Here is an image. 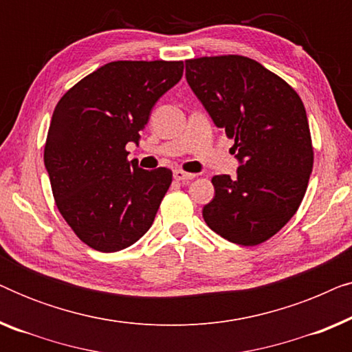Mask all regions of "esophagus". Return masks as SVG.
I'll return each instance as SVG.
<instances>
[{
	"instance_id": "34e87169",
	"label": "esophagus",
	"mask_w": 352,
	"mask_h": 352,
	"mask_svg": "<svg viewBox=\"0 0 352 352\" xmlns=\"http://www.w3.org/2000/svg\"><path fill=\"white\" fill-rule=\"evenodd\" d=\"M173 177H175L176 181L186 182V181L194 179L195 175H194V173H186V171H182V170H175V171H173Z\"/></svg>"
}]
</instances>
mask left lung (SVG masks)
Returning <instances> with one entry per match:
<instances>
[{"label": "left lung", "mask_w": 352, "mask_h": 352, "mask_svg": "<svg viewBox=\"0 0 352 352\" xmlns=\"http://www.w3.org/2000/svg\"><path fill=\"white\" fill-rule=\"evenodd\" d=\"M186 80L218 128L234 139L237 176H214L204 206L211 230L252 247L296 213L312 171L309 123L300 96L280 76L243 56L186 60Z\"/></svg>", "instance_id": "obj_1"}]
</instances>
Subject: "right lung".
Returning <instances> with one entry per match:
<instances>
[{
	"label": "right lung",
	"mask_w": 352,
	"mask_h": 352,
	"mask_svg": "<svg viewBox=\"0 0 352 352\" xmlns=\"http://www.w3.org/2000/svg\"><path fill=\"white\" fill-rule=\"evenodd\" d=\"M182 70V62H109L56 105L45 146L52 195L67 224L98 252L128 248L155 219L173 173L142 170L124 147L139 142L153 105Z\"/></svg>",
	"instance_id": "add662e5"
}]
</instances>
